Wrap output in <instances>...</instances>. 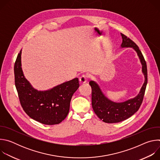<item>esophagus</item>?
<instances>
[{"label": "esophagus", "instance_id": "34e87169", "mask_svg": "<svg viewBox=\"0 0 160 160\" xmlns=\"http://www.w3.org/2000/svg\"><path fill=\"white\" fill-rule=\"evenodd\" d=\"M87 76L85 75H82L80 78H79V81L81 83H84L87 82Z\"/></svg>", "mask_w": 160, "mask_h": 160}]
</instances>
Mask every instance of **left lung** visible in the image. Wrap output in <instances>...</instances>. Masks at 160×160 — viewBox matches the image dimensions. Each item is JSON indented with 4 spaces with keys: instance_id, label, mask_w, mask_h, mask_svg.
I'll list each match as a JSON object with an SVG mask.
<instances>
[{
    "instance_id": "8db88e82",
    "label": "left lung",
    "mask_w": 160,
    "mask_h": 160,
    "mask_svg": "<svg viewBox=\"0 0 160 160\" xmlns=\"http://www.w3.org/2000/svg\"><path fill=\"white\" fill-rule=\"evenodd\" d=\"M122 43L121 48H132L138 54L142 64V72L144 75V83L138 95L134 98L122 102H115L106 98L99 85L91 80L89 85L92 88V106L97 116L104 122L108 123H118L132 116L139 109L144 96L148 83L147 65L139 47L131 39L121 33Z\"/></svg>"
}]
</instances>
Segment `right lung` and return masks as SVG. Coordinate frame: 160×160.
<instances>
[{
    "instance_id": "add662e5",
    "label": "right lung",
    "mask_w": 160,
    "mask_h": 160,
    "mask_svg": "<svg viewBox=\"0 0 160 160\" xmlns=\"http://www.w3.org/2000/svg\"><path fill=\"white\" fill-rule=\"evenodd\" d=\"M21 51L14 64L15 86L21 105L27 115L44 125L60 123L67 117L70 101L79 87L78 78L64 82L49 90L34 88L25 77L21 68Z\"/></svg>"
}]
</instances>
